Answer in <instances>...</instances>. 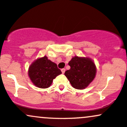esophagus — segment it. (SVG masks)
<instances>
[{
  "mask_svg": "<svg viewBox=\"0 0 127 127\" xmlns=\"http://www.w3.org/2000/svg\"><path fill=\"white\" fill-rule=\"evenodd\" d=\"M61 71H62V73H63V74H64V73H65V68H62V70H61Z\"/></svg>",
  "mask_w": 127,
  "mask_h": 127,
  "instance_id": "34e87169",
  "label": "esophagus"
}]
</instances>
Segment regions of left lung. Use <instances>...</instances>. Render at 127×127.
Instances as JSON below:
<instances>
[{
    "label": "left lung",
    "instance_id": "8db88e82",
    "mask_svg": "<svg viewBox=\"0 0 127 127\" xmlns=\"http://www.w3.org/2000/svg\"><path fill=\"white\" fill-rule=\"evenodd\" d=\"M68 65L70 69L65 71V75L74 89H84L95 78L96 68L89 57L74 56Z\"/></svg>",
    "mask_w": 127,
    "mask_h": 127
}]
</instances>
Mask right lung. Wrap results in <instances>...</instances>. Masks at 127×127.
I'll return each mask as SVG.
<instances>
[{
  "label": "right lung",
  "mask_w": 127,
  "mask_h": 127,
  "mask_svg": "<svg viewBox=\"0 0 127 127\" xmlns=\"http://www.w3.org/2000/svg\"><path fill=\"white\" fill-rule=\"evenodd\" d=\"M61 73L57 64L48 59L46 56L33 61L28 70L31 81L36 87L41 89L50 87L53 79Z\"/></svg>",
  "instance_id": "1"
}]
</instances>
